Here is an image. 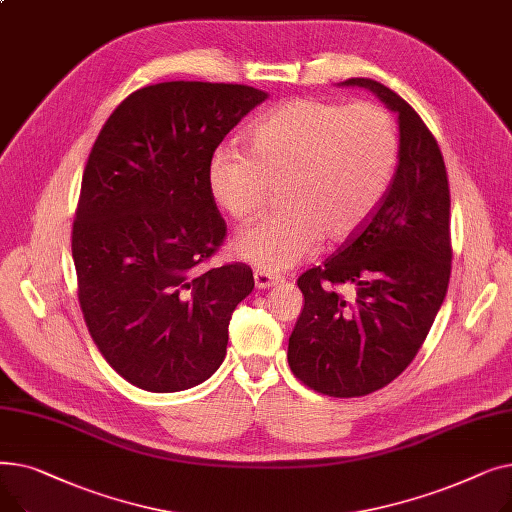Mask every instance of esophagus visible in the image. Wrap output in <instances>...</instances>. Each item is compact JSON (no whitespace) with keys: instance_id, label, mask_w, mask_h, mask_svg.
Returning a JSON list of instances; mask_svg holds the SVG:
<instances>
[{"instance_id":"34e87169","label":"esophagus","mask_w":512,"mask_h":512,"mask_svg":"<svg viewBox=\"0 0 512 512\" xmlns=\"http://www.w3.org/2000/svg\"><path fill=\"white\" fill-rule=\"evenodd\" d=\"M253 278H255V286H257L259 290L270 288V286H274V284H278V282L282 280L280 276L270 274V272H263V270H257V272L253 274Z\"/></svg>"}]
</instances>
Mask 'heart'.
<instances>
[{"label": "heart", "mask_w": 512, "mask_h": 512, "mask_svg": "<svg viewBox=\"0 0 512 512\" xmlns=\"http://www.w3.org/2000/svg\"><path fill=\"white\" fill-rule=\"evenodd\" d=\"M398 130L375 103L292 99L249 130V151L222 145L207 168L209 191L247 222L278 186V211L240 230L234 251L263 272L309 259L321 238L351 236L382 203L398 164Z\"/></svg>", "instance_id": "1"}]
</instances>
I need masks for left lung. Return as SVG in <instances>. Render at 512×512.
Segmentation results:
<instances>
[{
	"label": "left lung",
	"instance_id": "1",
	"mask_svg": "<svg viewBox=\"0 0 512 512\" xmlns=\"http://www.w3.org/2000/svg\"><path fill=\"white\" fill-rule=\"evenodd\" d=\"M398 120V164L382 203L324 263L299 280L305 307L288 340L292 373L315 392L353 398L409 367L450 280V191L434 134L413 107L371 78H348ZM351 283L348 302L335 286Z\"/></svg>",
	"mask_w": 512,
	"mask_h": 512
}]
</instances>
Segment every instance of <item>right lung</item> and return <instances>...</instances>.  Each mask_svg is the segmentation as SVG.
<instances>
[{
    "mask_svg": "<svg viewBox=\"0 0 512 512\" xmlns=\"http://www.w3.org/2000/svg\"><path fill=\"white\" fill-rule=\"evenodd\" d=\"M265 91L172 80L128 95L91 149L72 228L87 328L126 382L199 386L226 357L228 324L255 282L230 263L199 272L226 236L207 168Z\"/></svg>",
    "mask_w": 512,
    "mask_h": 512,
    "instance_id": "1",
    "label": "right lung"
}]
</instances>
